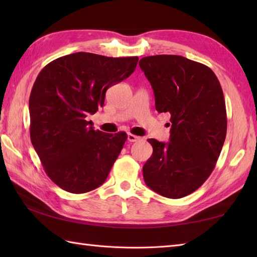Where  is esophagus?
Returning a JSON list of instances; mask_svg holds the SVG:
<instances>
[{
    "mask_svg": "<svg viewBox=\"0 0 257 257\" xmlns=\"http://www.w3.org/2000/svg\"><path fill=\"white\" fill-rule=\"evenodd\" d=\"M141 138L138 137V136L133 135V134H128V141L130 143H135V141H139Z\"/></svg>",
    "mask_w": 257,
    "mask_h": 257,
    "instance_id": "esophagus-1",
    "label": "esophagus"
}]
</instances>
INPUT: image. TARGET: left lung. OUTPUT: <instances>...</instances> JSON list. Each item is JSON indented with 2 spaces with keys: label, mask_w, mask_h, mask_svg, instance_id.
Masks as SVG:
<instances>
[{
  "label": "left lung",
  "mask_w": 257,
  "mask_h": 257,
  "mask_svg": "<svg viewBox=\"0 0 257 257\" xmlns=\"http://www.w3.org/2000/svg\"><path fill=\"white\" fill-rule=\"evenodd\" d=\"M155 92L156 110L170 112V143L148 139L154 148L143 168L146 184L160 195L180 199L210 177L226 136L223 90L213 70L179 55L140 59Z\"/></svg>",
  "instance_id": "obj_1"
}]
</instances>
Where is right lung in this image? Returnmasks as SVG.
Here are the masks:
<instances>
[{"instance_id":"1","label":"right lung","mask_w":257,"mask_h":257,"mask_svg":"<svg viewBox=\"0 0 257 257\" xmlns=\"http://www.w3.org/2000/svg\"><path fill=\"white\" fill-rule=\"evenodd\" d=\"M138 57L79 52L43 68L30 96V135L46 174L59 188L79 194L106 181L127 140L94 130L87 121L103 106L106 91L132 75Z\"/></svg>"}]
</instances>
